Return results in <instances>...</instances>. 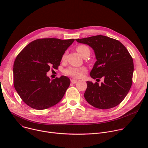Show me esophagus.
Returning a JSON list of instances; mask_svg holds the SVG:
<instances>
[{
    "instance_id": "1",
    "label": "esophagus",
    "mask_w": 148,
    "mask_h": 148,
    "mask_svg": "<svg viewBox=\"0 0 148 148\" xmlns=\"http://www.w3.org/2000/svg\"><path fill=\"white\" fill-rule=\"evenodd\" d=\"M71 82L73 83V84H75L77 82V80L75 78H72L71 79Z\"/></svg>"
}]
</instances>
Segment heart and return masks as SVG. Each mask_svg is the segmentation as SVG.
I'll return each mask as SVG.
<instances>
[{
	"label": "heart",
	"instance_id": "b5f03b06",
	"mask_svg": "<svg viewBox=\"0 0 148 148\" xmlns=\"http://www.w3.org/2000/svg\"><path fill=\"white\" fill-rule=\"evenodd\" d=\"M77 51L79 54L84 57L87 54H90V50L86 45H79L77 47ZM66 58V53L63 54L62 57V60H65ZM87 71L86 69L84 67H70L66 69L64 71L65 74L71 76L75 78H80L82 73H85Z\"/></svg>",
	"mask_w": 148,
	"mask_h": 148
}]
</instances>
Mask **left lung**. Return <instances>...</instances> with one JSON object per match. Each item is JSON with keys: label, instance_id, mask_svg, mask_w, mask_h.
<instances>
[{"label": "left lung", "instance_id": "obj_1", "mask_svg": "<svg viewBox=\"0 0 148 148\" xmlns=\"http://www.w3.org/2000/svg\"><path fill=\"white\" fill-rule=\"evenodd\" d=\"M75 40L94 51L97 61L90 72L91 77L103 78L101 85L87 81L84 98L97 108L106 110L117 106L132 84L134 62L128 50L118 40L102 35Z\"/></svg>", "mask_w": 148, "mask_h": 148}]
</instances>
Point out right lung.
<instances>
[{
	"label": "right lung",
	"instance_id": "add662e5",
	"mask_svg": "<svg viewBox=\"0 0 148 148\" xmlns=\"http://www.w3.org/2000/svg\"><path fill=\"white\" fill-rule=\"evenodd\" d=\"M74 39L49 38L33 41L16 57L13 65L14 87L23 102L31 108H50L64 97L70 80L61 76L52 80L47 73L58 69L65 51Z\"/></svg>",
	"mask_w": 148,
	"mask_h": 148
}]
</instances>
